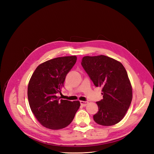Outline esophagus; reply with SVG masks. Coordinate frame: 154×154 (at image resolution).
Masks as SVG:
<instances>
[{
	"label": "esophagus",
	"mask_w": 154,
	"mask_h": 154,
	"mask_svg": "<svg viewBox=\"0 0 154 154\" xmlns=\"http://www.w3.org/2000/svg\"><path fill=\"white\" fill-rule=\"evenodd\" d=\"M80 103H81V106H86L87 105L88 102H87V101H83V100H81V101H80Z\"/></svg>",
	"instance_id": "esophagus-1"
}]
</instances>
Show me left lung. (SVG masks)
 Instances as JSON below:
<instances>
[{
  "mask_svg": "<svg viewBox=\"0 0 154 154\" xmlns=\"http://www.w3.org/2000/svg\"><path fill=\"white\" fill-rule=\"evenodd\" d=\"M81 65L94 86L103 87V99L97 102L99 111L93 116L94 120L103 126L119 123L132 99V86L123 65L101 55L83 57Z\"/></svg>",
  "mask_w": 154,
  "mask_h": 154,
  "instance_id": "left-lung-1",
  "label": "left lung"
}]
</instances>
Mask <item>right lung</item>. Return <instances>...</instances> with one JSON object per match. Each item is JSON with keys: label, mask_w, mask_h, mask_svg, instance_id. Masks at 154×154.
Here are the masks:
<instances>
[{"label": "right lung", "mask_w": 154, "mask_h": 154, "mask_svg": "<svg viewBox=\"0 0 154 154\" xmlns=\"http://www.w3.org/2000/svg\"><path fill=\"white\" fill-rule=\"evenodd\" d=\"M76 56L52 59L38 65L29 81L28 98L30 109L42 126L51 130L67 126L80 106L79 101L60 99L57 93L67 74L76 63Z\"/></svg>", "instance_id": "add662e5"}]
</instances>
